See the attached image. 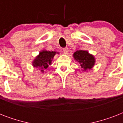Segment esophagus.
Returning <instances> with one entry per match:
<instances>
[{
  "label": "esophagus",
  "mask_w": 123,
  "mask_h": 123,
  "mask_svg": "<svg viewBox=\"0 0 123 123\" xmlns=\"http://www.w3.org/2000/svg\"><path fill=\"white\" fill-rule=\"evenodd\" d=\"M63 52L64 54H68V53L69 52V50H68V48H63Z\"/></svg>",
  "instance_id": "obj_1"
}]
</instances>
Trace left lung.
I'll use <instances>...</instances> for the list:
<instances>
[{
	"label": "left lung",
	"mask_w": 123,
	"mask_h": 123,
	"mask_svg": "<svg viewBox=\"0 0 123 123\" xmlns=\"http://www.w3.org/2000/svg\"><path fill=\"white\" fill-rule=\"evenodd\" d=\"M73 57L80 64L83 71L91 69L95 64V58L92 55L89 54L86 50H77L73 54Z\"/></svg>",
	"instance_id": "8db88e82"
}]
</instances>
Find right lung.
Segmentation results:
<instances>
[{"label": "right lung", "instance_id": "right-lung-1", "mask_svg": "<svg viewBox=\"0 0 123 123\" xmlns=\"http://www.w3.org/2000/svg\"><path fill=\"white\" fill-rule=\"evenodd\" d=\"M59 52H50L47 50H42L39 52V54L34 59L32 65L41 70V72H44V70L48 67V65L52 64V61L54 55Z\"/></svg>", "mask_w": 123, "mask_h": 123}]
</instances>
